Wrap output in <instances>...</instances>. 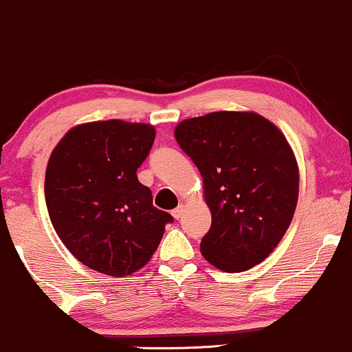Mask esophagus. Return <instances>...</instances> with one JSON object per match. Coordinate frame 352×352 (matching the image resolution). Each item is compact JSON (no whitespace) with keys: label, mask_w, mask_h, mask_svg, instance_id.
Wrapping results in <instances>:
<instances>
[{"label":"esophagus","mask_w":352,"mask_h":352,"mask_svg":"<svg viewBox=\"0 0 352 352\" xmlns=\"http://www.w3.org/2000/svg\"><path fill=\"white\" fill-rule=\"evenodd\" d=\"M183 212H184V206H177L176 209L171 210L173 217H175V219H181V216H183Z\"/></svg>","instance_id":"esophagus-1"}]
</instances>
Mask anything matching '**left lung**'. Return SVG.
Instances as JSON below:
<instances>
[{
    "instance_id": "left-lung-1",
    "label": "left lung",
    "mask_w": 352,
    "mask_h": 352,
    "mask_svg": "<svg viewBox=\"0 0 352 352\" xmlns=\"http://www.w3.org/2000/svg\"><path fill=\"white\" fill-rule=\"evenodd\" d=\"M175 136L204 181L212 216L204 258L224 272L265 260L298 201V166L282 131L254 111H212L181 122Z\"/></svg>"
}]
</instances>
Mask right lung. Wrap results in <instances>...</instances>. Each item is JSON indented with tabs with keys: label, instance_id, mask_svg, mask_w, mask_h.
<instances>
[{
	"label": "right lung",
	"instance_id": "obj_1",
	"mask_svg": "<svg viewBox=\"0 0 352 352\" xmlns=\"http://www.w3.org/2000/svg\"><path fill=\"white\" fill-rule=\"evenodd\" d=\"M155 135L146 123H85L67 131L49 158V217L70 254L95 272L126 276L140 270L173 222L136 176Z\"/></svg>",
	"mask_w": 352,
	"mask_h": 352
}]
</instances>
